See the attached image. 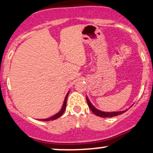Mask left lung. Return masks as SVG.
<instances>
[{
  "label": "left lung",
  "mask_w": 153,
  "mask_h": 153,
  "mask_svg": "<svg viewBox=\"0 0 153 153\" xmlns=\"http://www.w3.org/2000/svg\"><path fill=\"white\" fill-rule=\"evenodd\" d=\"M86 100H87V103H88V107H89L90 110H91L92 112H94V113L96 115H97V116L99 117H115V116H117V115H121V114H123V112H125L126 110H123V111H120V112H102V111H100V110H97V109H96L93 106V105L91 104V102H89V100H88V99L86 97Z\"/></svg>",
  "instance_id": "8db88e82"
}]
</instances>
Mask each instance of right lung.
I'll use <instances>...</instances> for the list:
<instances>
[{
	"label": "right lung",
	"instance_id": "add662e5",
	"mask_svg": "<svg viewBox=\"0 0 153 153\" xmlns=\"http://www.w3.org/2000/svg\"><path fill=\"white\" fill-rule=\"evenodd\" d=\"M68 94H69V93H68V94L66 95V97H65V102H64L62 108V110H60V111L57 114H56V115H53V116H52V117H48V118L42 119V120H43V121H48V120H56V119H57L58 117H59L60 116H62V114L64 113V112H65V109H66L67 99H68Z\"/></svg>",
	"mask_w": 153,
	"mask_h": 153
}]
</instances>
